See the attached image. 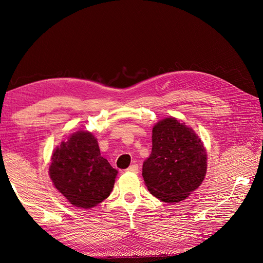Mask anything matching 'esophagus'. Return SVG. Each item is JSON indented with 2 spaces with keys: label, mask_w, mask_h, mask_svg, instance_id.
<instances>
[{
  "label": "esophagus",
  "mask_w": 263,
  "mask_h": 263,
  "mask_svg": "<svg viewBox=\"0 0 263 263\" xmlns=\"http://www.w3.org/2000/svg\"><path fill=\"white\" fill-rule=\"evenodd\" d=\"M127 172H132V173H138V165L137 164H132L130 166L126 169Z\"/></svg>",
  "instance_id": "34e87169"
}]
</instances>
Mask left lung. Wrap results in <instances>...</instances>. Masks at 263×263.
Instances as JSON below:
<instances>
[{
    "label": "left lung",
    "instance_id": "obj_1",
    "mask_svg": "<svg viewBox=\"0 0 263 263\" xmlns=\"http://www.w3.org/2000/svg\"><path fill=\"white\" fill-rule=\"evenodd\" d=\"M151 155L142 164L149 192L165 203H179L202 184L208 153L192 127L166 117L153 128Z\"/></svg>",
    "mask_w": 263,
    "mask_h": 263
}]
</instances>
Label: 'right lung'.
Wrapping results in <instances>:
<instances>
[{"label": "right lung", "mask_w": 263, "mask_h": 263, "mask_svg": "<svg viewBox=\"0 0 263 263\" xmlns=\"http://www.w3.org/2000/svg\"><path fill=\"white\" fill-rule=\"evenodd\" d=\"M118 171L100 153L98 139L87 130L70 135L53 150L49 177L53 186L79 209H93L113 191Z\"/></svg>", "instance_id": "right-lung-1"}]
</instances>
